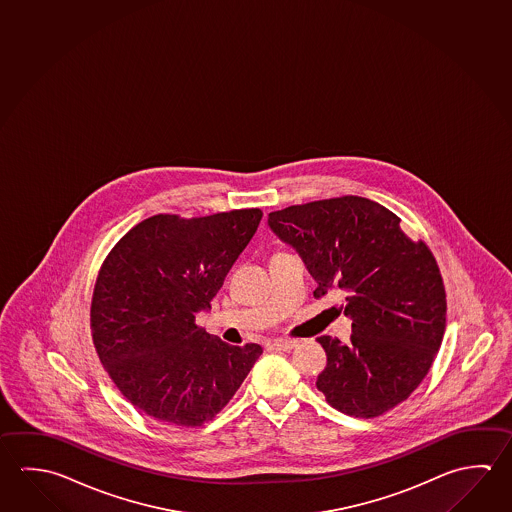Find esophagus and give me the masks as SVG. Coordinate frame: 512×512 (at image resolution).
<instances>
[{
  "instance_id": "obj_1",
  "label": "esophagus",
  "mask_w": 512,
  "mask_h": 512,
  "mask_svg": "<svg viewBox=\"0 0 512 512\" xmlns=\"http://www.w3.org/2000/svg\"><path fill=\"white\" fill-rule=\"evenodd\" d=\"M296 345H298V341L296 340H273L269 343V347H273V349L277 350H293Z\"/></svg>"
}]
</instances>
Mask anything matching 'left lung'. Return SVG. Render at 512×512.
Returning a JSON list of instances; mask_svg holds the SVG:
<instances>
[{"label":"left lung","mask_w":512,"mask_h":512,"mask_svg":"<svg viewBox=\"0 0 512 512\" xmlns=\"http://www.w3.org/2000/svg\"><path fill=\"white\" fill-rule=\"evenodd\" d=\"M268 225L304 260L314 296L340 295L352 320L347 345L318 338L327 367L316 386L327 403L363 419L403 403L430 372L446 329V291L430 248L408 239L394 212L358 196L277 210Z\"/></svg>","instance_id":"8db88e82"}]
</instances>
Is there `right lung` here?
I'll return each mask as SVG.
<instances>
[{
	"mask_svg": "<svg viewBox=\"0 0 512 512\" xmlns=\"http://www.w3.org/2000/svg\"><path fill=\"white\" fill-rule=\"evenodd\" d=\"M262 212L181 219L160 214L129 230L100 268L91 332L102 365L140 412L172 426L212 421L262 354L196 325L252 241Z\"/></svg>",
	"mask_w": 512,
	"mask_h": 512,
	"instance_id": "add662e5",
	"label": "right lung"
}]
</instances>
